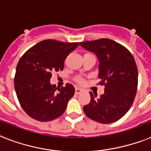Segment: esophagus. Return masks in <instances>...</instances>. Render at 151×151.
<instances>
[{"mask_svg": "<svg viewBox=\"0 0 151 151\" xmlns=\"http://www.w3.org/2000/svg\"><path fill=\"white\" fill-rule=\"evenodd\" d=\"M82 92V90L81 88H75V94L76 95H79Z\"/></svg>", "mask_w": 151, "mask_h": 151, "instance_id": "esophagus-1", "label": "esophagus"}]
</instances>
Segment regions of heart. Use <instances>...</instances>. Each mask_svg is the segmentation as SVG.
Masks as SVG:
<instances>
[{"label": "heart", "mask_w": 151, "mask_h": 151, "mask_svg": "<svg viewBox=\"0 0 151 151\" xmlns=\"http://www.w3.org/2000/svg\"><path fill=\"white\" fill-rule=\"evenodd\" d=\"M74 81H75L79 84H84V80L82 79L81 77H76V78H74Z\"/></svg>", "instance_id": "obj_1"}]
</instances>
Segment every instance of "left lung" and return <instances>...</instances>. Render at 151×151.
Segmentation results:
<instances>
[{
  "instance_id": "1",
  "label": "left lung",
  "mask_w": 151,
  "mask_h": 151,
  "mask_svg": "<svg viewBox=\"0 0 151 151\" xmlns=\"http://www.w3.org/2000/svg\"><path fill=\"white\" fill-rule=\"evenodd\" d=\"M80 44L98 56L99 84L105 85V92L99 99L89 92L91 101L83 108L84 113L100 123L116 122L130 109L137 94L138 70L133 56L125 46L109 39Z\"/></svg>"
}]
</instances>
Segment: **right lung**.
Returning a JSON list of instances; mask_svg holds the SVG:
<instances>
[{
	"mask_svg": "<svg viewBox=\"0 0 151 151\" xmlns=\"http://www.w3.org/2000/svg\"><path fill=\"white\" fill-rule=\"evenodd\" d=\"M79 42L46 40L35 44L18 61L14 88L18 101L25 112L40 122L58 118L74 95V88L67 84L56 88L50 84L52 72L63 70L67 56Z\"/></svg>",
	"mask_w": 151,
	"mask_h": 151,
	"instance_id": "obj_1",
	"label": "right lung"
}]
</instances>
